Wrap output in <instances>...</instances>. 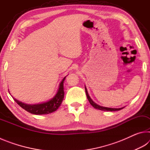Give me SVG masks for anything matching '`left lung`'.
Masks as SVG:
<instances>
[{
    "label": "left lung",
    "instance_id": "8db88e82",
    "mask_svg": "<svg viewBox=\"0 0 150 150\" xmlns=\"http://www.w3.org/2000/svg\"><path fill=\"white\" fill-rule=\"evenodd\" d=\"M85 92H86V95H87V97L88 98V101H89V103L91 105H92L94 108H96V109H98V110H104V111H117V110H120L121 109H122L123 108H107V107H103V106H101L98 105L97 104H96L94 101L91 99V97L88 95V92H87V88L85 87Z\"/></svg>",
    "mask_w": 150,
    "mask_h": 150
}]
</instances>
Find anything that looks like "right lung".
<instances>
[{
  "label": "right lung",
  "mask_w": 150,
  "mask_h": 150,
  "mask_svg": "<svg viewBox=\"0 0 150 150\" xmlns=\"http://www.w3.org/2000/svg\"><path fill=\"white\" fill-rule=\"evenodd\" d=\"M65 77L63 79L62 82L59 85V88L56 95L54 98H52L50 101L42 104H38V105H26L23 103L20 102L14 98L16 103L19 106L24 108L28 112L34 115H46V114L52 113L57 110L61 104L64 98V89H63V83L65 79Z\"/></svg>",
  "instance_id": "obj_1"
}]
</instances>
